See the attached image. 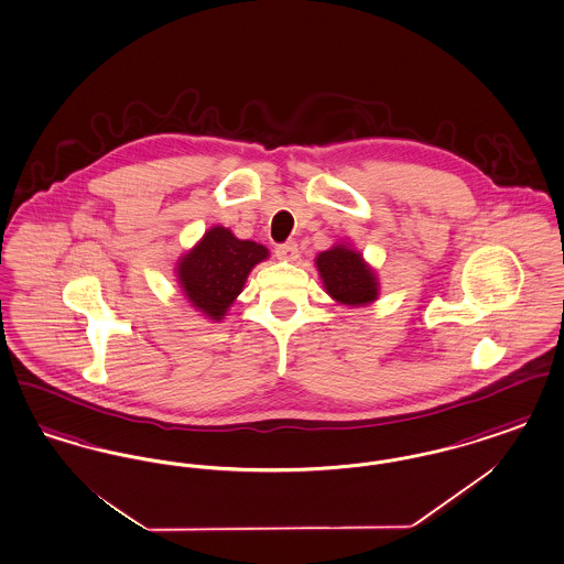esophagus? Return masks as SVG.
<instances>
[{
  "mask_svg": "<svg viewBox=\"0 0 564 564\" xmlns=\"http://www.w3.org/2000/svg\"><path fill=\"white\" fill-rule=\"evenodd\" d=\"M274 253H276V258H281V260H295L297 258V245L294 241L292 242H281V245H276L274 247Z\"/></svg>",
  "mask_w": 564,
  "mask_h": 564,
  "instance_id": "1",
  "label": "esophagus"
}]
</instances>
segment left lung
<instances>
[{
  "instance_id": "left-lung-1",
  "label": "left lung",
  "mask_w": 564,
  "mask_h": 564,
  "mask_svg": "<svg viewBox=\"0 0 564 564\" xmlns=\"http://www.w3.org/2000/svg\"><path fill=\"white\" fill-rule=\"evenodd\" d=\"M317 269L327 294L343 304L361 306L378 295L375 272L364 264L357 251L345 245L319 253Z\"/></svg>"
}]
</instances>
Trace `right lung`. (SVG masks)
<instances>
[{"instance_id":"right-lung-1","label":"right lung","mask_w":564,"mask_h":564,"mask_svg":"<svg viewBox=\"0 0 564 564\" xmlns=\"http://www.w3.org/2000/svg\"><path fill=\"white\" fill-rule=\"evenodd\" d=\"M269 258V249L253 241L237 239L228 228L215 226L203 241L180 262L177 276L192 306L219 322L251 269Z\"/></svg>"}]
</instances>
